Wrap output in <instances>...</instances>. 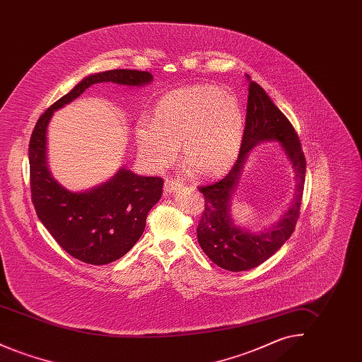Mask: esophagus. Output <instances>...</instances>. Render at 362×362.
Masks as SVG:
<instances>
[{
  "mask_svg": "<svg viewBox=\"0 0 362 362\" xmlns=\"http://www.w3.org/2000/svg\"><path fill=\"white\" fill-rule=\"evenodd\" d=\"M182 187V182L175 179V177H167L164 182V191L165 192H173L175 189Z\"/></svg>",
  "mask_w": 362,
  "mask_h": 362,
  "instance_id": "1",
  "label": "esophagus"
}]
</instances>
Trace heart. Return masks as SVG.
<instances>
[{
    "mask_svg": "<svg viewBox=\"0 0 362 362\" xmlns=\"http://www.w3.org/2000/svg\"><path fill=\"white\" fill-rule=\"evenodd\" d=\"M244 114L238 99L218 86H187L165 95L156 107L155 121L137 123L141 155L155 168H164L182 146L183 164L191 173L214 177L238 158Z\"/></svg>",
    "mask_w": 362,
    "mask_h": 362,
    "instance_id": "obj_1",
    "label": "heart"
}]
</instances>
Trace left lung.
Listing matches in <instances>:
<instances>
[{"mask_svg":"<svg viewBox=\"0 0 362 362\" xmlns=\"http://www.w3.org/2000/svg\"><path fill=\"white\" fill-rule=\"evenodd\" d=\"M262 140L281 142L293 163L298 189L288 213L272 228L255 234L234 225L228 211V201L247 152ZM305 170V156L292 123L272 102L264 89L250 80L245 127L239 157L223 179L198 187L204 194L205 207L198 223L197 236L201 248L210 260L229 272H245L262 264L276 254L292 236L300 217Z\"/></svg>","mask_w":362,"mask_h":362,"instance_id":"1","label":"left lung"}]
</instances>
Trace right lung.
<instances>
[{
  "instance_id": "right-lung-1",
  "label": "right lung",
  "mask_w": 362,
  "mask_h": 362,
  "mask_svg": "<svg viewBox=\"0 0 362 362\" xmlns=\"http://www.w3.org/2000/svg\"><path fill=\"white\" fill-rule=\"evenodd\" d=\"M141 70L114 69L90 74L52 104L36 122L30 139L31 198L42 224L73 258L107 264L123 257L144 233L146 217L161 198L164 180L122 168L102 186L71 192L54 180L46 161V132L52 111L98 83L138 86L152 81Z\"/></svg>"
}]
</instances>
